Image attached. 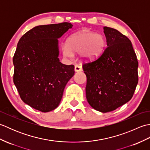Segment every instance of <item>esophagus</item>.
I'll return each instance as SVG.
<instances>
[{"instance_id":"1","label":"esophagus","mask_w":150,"mask_h":150,"mask_svg":"<svg viewBox=\"0 0 150 150\" xmlns=\"http://www.w3.org/2000/svg\"><path fill=\"white\" fill-rule=\"evenodd\" d=\"M75 71L76 72H79V71H82V68L80 66L78 65H75Z\"/></svg>"}]
</instances>
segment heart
<instances>
[{
	"instance_id": "1",
	"label": "heart",
	"mask_w": 150,
	"mask_h": 150,
	"mask_svg": "<svg viewBox=\"0 0 150 150\" xmlns=\"http://www.w3.org/2000/svg\"><path fill=\"white\" fill-rule=\"evenodd\" d=\"M105 45L106 41L102 35L82 30L68 38L67 44L63 47V53L67 57H72V52H81L82 60H91L100 55Z\"/></svg>"
}]
</instances>
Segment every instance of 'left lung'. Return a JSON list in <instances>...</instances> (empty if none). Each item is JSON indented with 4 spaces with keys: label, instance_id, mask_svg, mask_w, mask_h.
Returning <instances> with one entry per match:
<instances>
[{
    "label": "left lung",
    "instance_id": "1",
    "mask_svg": "<svg viewBox=\"0 0 150 150\" xmlns=\"http://www.w3.org/2000/svg\"><path fill=\"white\" fill-rule=\"evenodd\" d=\"M107 47L98 58L82 66L86 75V98L102 113L116 110L131 99L138 84V61L131 41L105 26Z\"/></svg>",
    "mask_w": 150,
    "mask_h": 150
}]
</instances>
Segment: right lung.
I'll list each match as a JSON object with an SVG mask.
<instances>
[{
	"label": "right lung",
	"instance_id": "right-lung-1",
	"mask_svg": "<svg viewBox=\"0 0 150 150\" xmlns=\"http://www.w3.org/2000/svg\"><path fill=\"white\" fill-rule=\"evenodd\" d=\"M73 25L69 22L40 25L22 36L13 58V82L22 101L42 112L55 110L74 75V66L59 59L58 39Z\"/></svg>",
	"mask_w": 150,
	"mask_h": 150
}]
</instances>
